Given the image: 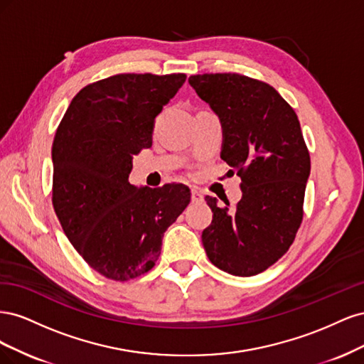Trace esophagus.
<instances>
[{
	"mask_svg": "<svg viewBox=\"0 0 364 364\" xmlns=\"http://www.w3.org/2000/svg\"><path fill=\"white\" fill-rule=\"evenodd\" d=\"M191 200H193V203H200V202H203V194L197 190V188H193L191 190Z\"/></svg>",
	"mask_w": 364,
	"mask_h": 364,
	"instance_id": "1",
	"label": "esophagus"
}]
</instances>
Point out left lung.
I'll return each mask as SVG.
<instances>
[{"instance_id":"left-lung-1","label":"left lung","mask_w":364,"mask_h":364,"mask_svg":"<svg viewBox=\"0 0 364 364\" xmlns=\"http://www.w3.org/2000/svg\"><path fill=\"white\" fill-rule=\"evenodd\" d=\"M188 82L222 119L220 156L243 191L235 208L205 197L213 222L202 243L220 270L253 277L289 250L302 223L311 162L299 119L273 86L247 75L197 74Z\"/></svg>"}]
</instances>
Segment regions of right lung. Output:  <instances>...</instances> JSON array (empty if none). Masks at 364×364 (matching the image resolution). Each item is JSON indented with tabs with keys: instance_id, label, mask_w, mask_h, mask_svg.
<instances>
[{
	"instance_id": "1",
	"label": "right lung",
	"mask_w": 364,
	"mask_h": 364,
	"mask_svg": "<svg viewBox=\"0 0 364 364\" xmlns=\"http://www.w3.org/2000/svg\"><path fill=\"white\" fill-rule=\"evenodd\" d=\"M185 74H117L85 86L53 141V206L90 266L114 281L153 269L162 237L191 200L188 186L129 183L132 159L151 147L155 118Z\"/></svg>"
}]
</instances>
